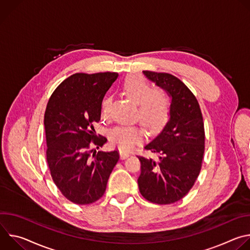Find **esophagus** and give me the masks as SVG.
I'll return each mask as SVG.
<instances>
[{"instance_id": "obj_1", "label": "esophagus", "mask_w": 250, "mask_h": 250, "mask_svg": "<svg viewBox=\"0 0 250 250\" xmlns=\"http://www.w3.org/2000/svg\"><path fill=\"white\" fill-rule=\"evenodd\" d=\"M120 155H121L122 159H125V158H127L130 155V153L125 152V151H120Z\"/></svg>"}]
</instances>
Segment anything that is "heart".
<instances>
[{
    "label": "heart",
    "mask_w": 250,
    "mask_h": 250,
    "mask_svg": "<svg viewBox=\"0 0 250 250\" xmlns=\"http://www.w3.org/2000/svg\"><path fill=\"white\" fill-rule=\"evenodd\" d=\"M124 91L137 104V116L141 124L149 131L161 129L168 122L171 113V101L168 95L159 89L150 90L149 83L140 75H129L124 82ZM109 98L102 100L101 109L106 114ZM145 133L137 126H116L110 133L112 144L123 151H128L144 139Z\"/></svg>",
    "instance_id": "obj_1"
}]
</instances>
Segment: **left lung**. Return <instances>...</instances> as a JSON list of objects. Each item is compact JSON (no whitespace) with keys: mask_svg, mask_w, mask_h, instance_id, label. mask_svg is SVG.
Here are the masks:
<instances>
[{"mask_svg":"<svg viewBox=\"0 0 250 250\" xmlns=\"http://www.w3.org/2000/svg\"><path fill=\"white\" fill-rule=\"evenodd\" d=\"M147 79L171 98L170 118L146 149L159 160L138 156L139 192L147 201L168 205L185 197L200 174L205 152V129L199 103L190 89L168 73L144 71Z\"/></svg>","mask_w":250,"mask_h":250,"instance_id":"8db88e82","label":"left lung"}]
</instances>
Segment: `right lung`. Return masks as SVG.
<instances>
[{"label": "right lung", "instance_id": "right-lung-1", "mask_svg": "<svg viewBox=\"0 0 250 250\" xmlns=\"http://www.w3.org/2000/svg\"><path fill=\"white\" fill-rule=\"evenodd\" d=\"M116 72L76 73L52 93L44 114L46 160L61 194L77 205L98 201L120 159L117 150L95 151L106 138L98 137L94 124L101 120V104L117 80Z\"/></svg>", "mask_w": 250, "mask_h": 250}]
</instances>
